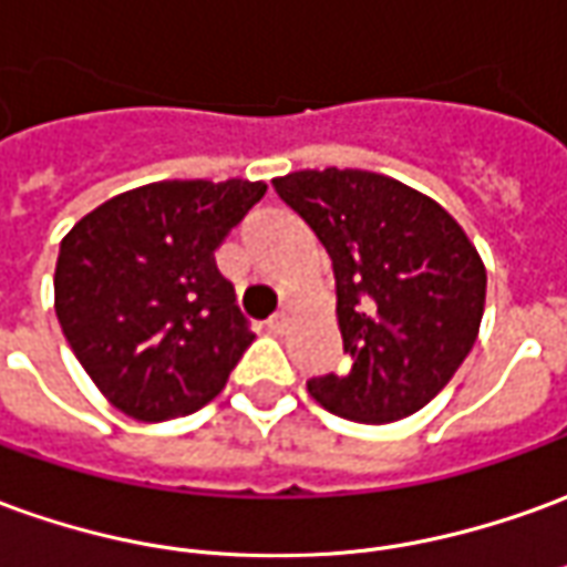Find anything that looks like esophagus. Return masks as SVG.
<instances>
[{
  "mask_svg": "<svg viewBox=\"0 0 567 567\" xmlns=\"http://www.w3.org/2000/svg\"><path fill=\"white\" fill-rule=\"evenodd\" d=\"M285 324H288V316H285V312H276V316H270V319H267V328H270L272 334H282Z\"/></svg>",
  "mask_w": 567,
  "mask_h": 567,
  "instance_id": "obj_1",
  "label": "esophagus"
}]
</instances>
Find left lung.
Instances as JSON below:
<instances>
[{"mask_svg": "<svg viewBox=\"0 0 567 567\" xmlns=\"http://www.w3.org/2000/svg\"><path fill=\"white\" fill-rule=\"evenodd\" d=\"M331 257L350 365L310 380L331 414L359 423L421 411L461 368L485 310L482 257L457 220L417 189L359 168L272 181Z\"/></svg>", "mask_w": 567, "mask_h": 567, "instance_id": "8db88e82", "label": "left lung"}]
</instances>
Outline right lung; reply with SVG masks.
Segmentation results:
<instances>
[{
  "label": "right lung",
  "instance_id": "obj_1",
  "mask_svg": "<svg viewBox=\"0 0 567 567\" xmlns=\"http://www.w3.org/2000/svg\"><path fill=\"white\" fill-rule=\"evenodd\" d=\"M267 187L162 181L104 202L63 236L54 312L94 386L134 421L208 405L251 347L215 248Z\"/></svg>",
  "mask_w": 567,
  "mask_h": 567
}]
</instances>
